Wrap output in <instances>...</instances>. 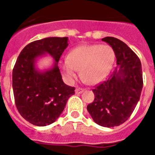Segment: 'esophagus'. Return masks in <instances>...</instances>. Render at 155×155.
Wrapping results in <instances>:
<instances>
[{"label": "esophagus", "instance_id": "esophagus-1", "mask_svg": "<svg viewBox=\"0 0 155 155\" xmlns=\"http://www.w3.org/2000/svg\"><path fill=\"white\" fill-rule=\"evenodd\" d=\"M84 88H82V87H77L75 89V92H76V94H81L84 91Z\"/></svg>", "mask_w": 155, "mask_h": 155}]
</instances>
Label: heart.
<instances>
[{"instance_id": "1", "label": "heart", "mask_w": 155, "mask_h": 155, "mask_svg": "<svg viewBox=\"0 0 155 155\" xmlns=\"http://www.w3.org/2000/svg\"><path fill=\"white\" fill-rule=\"evenodd\" d=\"M114 60L115 51L109 45H82L70 52L61 70L69 81L76 78L78 71H81L82 80L94 84L108 76Z\"/></svg>"}]
</instances>
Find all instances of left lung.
Segmentation results:
<instances>
[{"label": "left lung", "mask_w": 155, "mask_h": 155, "mask_svg": "<svg viewBox=\"0 0 155 155\" xmlns=\"http://www.w3.org/2000/svg\"><path fill=\"white\" fill-rule=\"evenodd\" d=\"M115 51L118 66L108 79L93 88L94 99L87 109L97 124L114 127L130 118L140 97L143 87L141 63L126 43L114 37L102 39Z\"/></svg>", "instance_id": "8db88e82"}]
</instances>
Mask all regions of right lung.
<instances>
[{
	"mask_svg": "<svg viewBox=\"0 0 155 155\" xmlns=\"http://www.w3.org/2000/svg\"><path fill=\"white\" fill-rule=\"evenodd\" d=\"M68 37H49L28 43L21 50L12 71V87L18 111L30 124L50 125L64 111L74 87L64 83L58 62L68 47ZM47 52L55 60L46 72L35 68V60Z\"/></svg>",
	"mask_w": 155,
	"mask_h": 155,
	"instance_id": "add662e5",
	"label": "right lung"
}]
</instances>
